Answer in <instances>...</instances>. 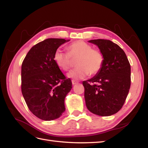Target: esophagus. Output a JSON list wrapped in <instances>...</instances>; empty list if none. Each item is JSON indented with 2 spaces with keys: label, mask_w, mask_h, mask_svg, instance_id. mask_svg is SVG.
Masks as SVG:
<instances>
[{
  "label": "esophagus",
  "mask_w": 148,
  "mask_h": 148,
  "mask_svg": "<svg viewBox=\"0 0 148 148\" xmlns=\"http://www.w3.org/2000/svg\"><path fill=\"white\" fill-rule=\"evenodd\" d=\"M78 83V82L77 81H75V80H72V85H75V84H77Z\"/></svg>",
  "instance_id": "esophagus-1"
}]
</instances>
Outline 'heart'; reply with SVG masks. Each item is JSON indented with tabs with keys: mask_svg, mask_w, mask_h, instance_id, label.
I'll list each match as a JSON object with an SVG mask.
<instances>
[{
	"mask_svg": "<svg viewBox=\"0 0 148 148\" xmlns=\"http://www.w3.org/2000/svg\"><path fill=\"white\" fill-rule=\"evenodd\" d=\"M69 53L60 48L55 51L53 60L58 67L63 71H68L72 65V59H76L77 68L71 71L67 77L73 79H83L89 74L93 76L101 70L103 57L99 50L92 49L88 44L83 41L72 43L68 47Z\"/></svg>",
	"mask_w": 148,
	"mask_h": 148,
	"instance_id": "obj_1",
	"label": "heart"
}]
</instances>
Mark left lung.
<instances>
[{
	"instance_id": "left-lung-1",
	"label": "left lung",
	"mask_w": 148,
	"mask_h": 148,
	"mask_svg": "<svg viewBox=\"0 0 148 148\" xmlns=\"http://www.w3.org/2000/svg\"><path fill=\"white\" fill-rule=\"evenodd\" d=\"M88 42L98 46L103 57L99 73L84 81V99L87 109L93 114L109 116L123 106L130 87V65L123 50L106 39Z\"/></svg>"
}]
</instances>
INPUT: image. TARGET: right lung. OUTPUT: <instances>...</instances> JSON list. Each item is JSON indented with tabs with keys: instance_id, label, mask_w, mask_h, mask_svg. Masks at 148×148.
Instances as JSON below:
<instances>
[{
	"instance_id": "add662e5",
	"label": "right lung",
	"mask_w": 148,
	"mask_h": 148,
	"mask_svg": "<svg viewBox=\"0 0 148 148\" xmlns=\"http://www.w3.org/2000/svg\"><path fill=\"white\" fill-rule=\"evenodd\" d=\"M70 40L47 39L34 46L21 65V92L28 108L40 119L51 121L64 112L65 98L72 88L53 60L55 51Z\"/></svg>"
}]
</instances>
